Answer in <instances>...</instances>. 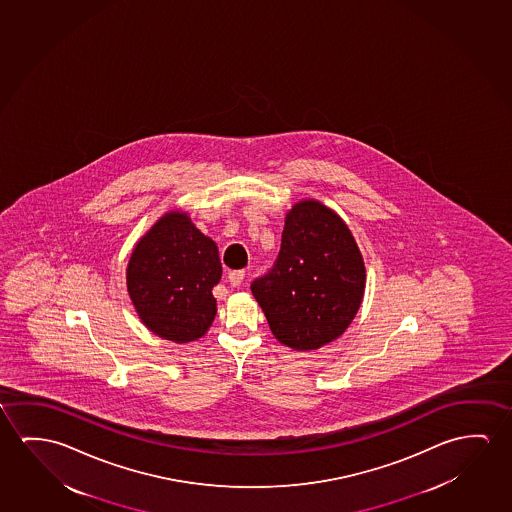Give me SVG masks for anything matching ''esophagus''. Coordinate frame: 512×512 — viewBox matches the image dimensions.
<instances>
[{"label": "esophagus", "mask_w": 512, "mask_h": 512, "mask_svg": "<svg viewBox=\"0 0 512 512\" xmlns=\"http://www.w3.org/2000/svg\"><path fill=\"white\" fill-rule=\"evenodd\" d=\"M243 280L244 271H230V273H228V282H230V285H234V287L243 284Z\"/></svg>", "instance_id": "obj_1"}]
</instances>
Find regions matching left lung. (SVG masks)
I'll list each match as a JSON object with an SVG mask.
<instances>
[{"instance_id":"8db88e82","label":"left lung","mask_w":512,"mask_h":512,"mask_svg":"<svg viewBox=\"0 0 512 512\" xmlns=\"http://www.w3.org/2000/svg\"><path fill=\"white\" fill-rule=\"evenodd\" d=\"M363 291L365 264L351 230L317 200L298 202L287 213L278 259L252 284L273 335L294 351L339 339Z\"/></svg>"}]
</instances>
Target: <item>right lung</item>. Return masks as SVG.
I'll use <instances>...</instances> for the list:
<instances>
[{"instance_id": "1", "label": "right lung", "mask_w": 512, "mask_h": 512, "mask_svg": "<svg viewBox=\"0 0 512 512\" xmlns=\"http://www.w3.org/2000/svg\"><path fill=\"white\" fill-rule=\"evenodd\" d=\"M126 278L140 319L161 339L186 344L211 328L220 255L188 214L172 211L154 223L134 246Z\"/></svg>"}]
</instances>
